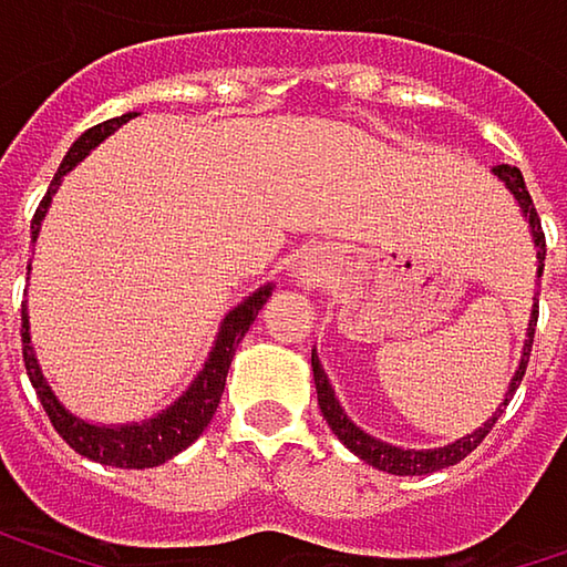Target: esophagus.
Returning a JSON list of instances; mask_svg holds the SVG:
<instances>
[{"mask_svg":"<svg viewBox=\"0 0 567 567\" xmlns=\"http://www.w3.org/2000/svg\"><path fill=\"white\" fill-rule=\"evenodd\" d=\"M328 269H324V256H305L301 259V269H298V276H301V282L315 285L321 282V276H324Z\"/></svg>","mask_w":567,"mask_h":567,"instance_id":"1","label":"esophagus"}]
</instances>
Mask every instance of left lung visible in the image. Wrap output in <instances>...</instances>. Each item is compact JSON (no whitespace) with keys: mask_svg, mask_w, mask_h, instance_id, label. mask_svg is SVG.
I'll return each instance as SVG.
<instances>
[{"mask_svg":"<svg viewBox=\"0 0 567 567\" xmlns=\"http://www.w3.org/2000/svg\"><path fill=\"white\" fill-rule=\"evenodd\" d=\"M493 173L506 183V189H509L512 196H515V203H518V213H522V216H525V223H528V233H532V243H535V262H538L535 279H542V269H545V233H542V219H538V213H535V206H532V196H528V189H525V179H522L518 167H509V164L496 167ZM535 321H538V298H535V305H532V318H528L525 341H522V358H518V368H515V374H512L503 403L496 406V413H493L483 426H476L473 433H466V436H460V440H453V443H446V446H433V450H410V446L384 443V440L371 436L368 430H361V426L344 413L341 400H338L334 388H331V381H328V374H324V368H321V361H318V351L311 348V374H315V391H318L321 416L328 420L331 433H334V436H338V440H341V443H344L358 460H364V463H368V466H374V470H384V473H394V476H426V473H436V470L456 466L460 460H466V456H470V453L486 440V433L493 430V423L503 416V410H506V403H509L512 394H515V388L522 384V378H525V364H528V354H532Z\"/></svg>","mask_w":567,"mask_h":567,"instance_id":"8db88e82","label":"left lung"}]
</instances>
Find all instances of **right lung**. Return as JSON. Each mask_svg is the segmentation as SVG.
Segmentation results:
<instances>
[{
  "mask_svg": "<svg viewBox=\"0 0 567 567\" xmlns=\"http://www.w3.org/2000/svg\"><path fill=\"white\" fill-rule=\"evenodd\" d=\"M131 117L137 114H121L114 121H104L91 131H84L71 151L64 154L61 167H58L55 179L45 193V199L39 203L35 209V219H32V243L39 239L42 233V219L52 206V196L58 193L61 179L74 171L101 141H107L121 124H127ZM32 272V266H29ZM276 285H259L252 295H246L223 321H219V331H216V341L209 348V358L203 361L199 374L189 381V388L173 400L167 410L147 416V420H137V423H94V420H84L78 413H71L58 394L52 391L49 378L42 374V364L35 358V348H32V324H29V308H22V358H25V371H29V381L35 388V394L42 400L52 426L58 430V436L81 456L94 460V463H104V466H117V470H151V466H161L173 460L176 453H183L213 420L216 406H219V396L226 388V374H229V364L236 358V348L239 341L246 338L249 324L256 321V315L262 311V305L269 301Z\"/></svg>",
  "mask_w": 567,
  "mask_h": 567,
  "instance_id": "obj_1",
  "label": "right lung"
}]
</instances>
